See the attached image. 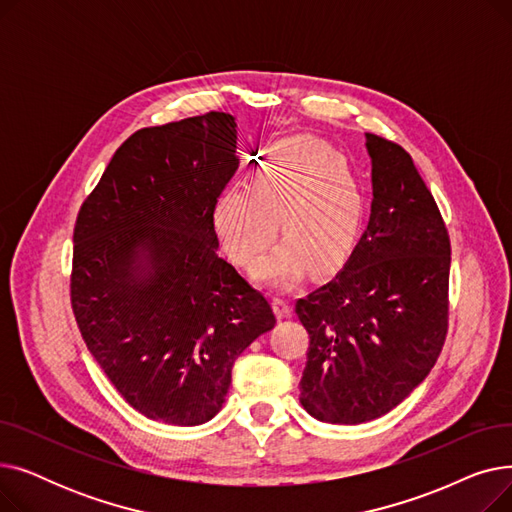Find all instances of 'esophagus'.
Returning a JSON list of instances; mask_svg holds the SVG:
<instances>
[{"mask_svg": "<svg viewBox=\"0 0 512 512\" xmlns=\"http://www.w3.org/2000/svg\"><path fill=\"white\" fill-rule=\"evenodd\" d=\"M274 311H276V315H278L280 319H284V317L290 315L292 305H290V301H288L286 297H274Z\"/></svg>", "mask_w": 512, "mask_h": 512, "instance_id": "obj_1", "label": "esophagus"}]
</instances>
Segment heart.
<instances>
[{"label": "heart", "instance_id": "heart-1", "mask_svg": "<svg viewBox=\"0 0 512 512\" xmlns=\"http://www.w3.org/2000/svg\"><path fill=\"white\" fill-rule=\"evenodd\" d=\"M279 224H275V220ZM365 220V193L353 168L324 141L292 137L267 153L253 188L234 184L213 207V226L240 267H255L280 234L286 238L263 259L257 278L290 286L305 270H328L353 249Z\"/></svg>", "mask_w": 512, "mask_h": 512}]
</instances>
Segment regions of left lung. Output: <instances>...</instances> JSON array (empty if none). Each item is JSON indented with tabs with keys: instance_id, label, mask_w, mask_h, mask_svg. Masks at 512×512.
<instances>
[{
	"instance_id": "left-lung-1",
	"label": "left lung",
	"mask_w": 512,
	"mask_h": 512,
	"mask_svg": "<svg viewBox=\"0 0 512 512\" xmlns=\"http://www.w3.org/2000/svg\"><path fill=\"white\" fill-rule=\"evenodd\" d=\"M373 203L342 270L294 303L309 332L301 405L357 425L400 405L436 365L448 332L450 238L400 145L365 132Z\"/></svg>"
}]
</instances>
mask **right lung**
Returning a JSON list of instances; mask_svg holds the SVG:
<instances>
[{
  "label": "right lung",
  "mask_w": 512,
  "mask_h": 512,
  "mask_svg": "<svg viewBox=\"0 0 512 512\" xmlns=\"http://www.w3.org/2000/svg\"><path fill=\"white\" fill-rule=\"evenodd\" d=\"M238 168L224 112L141 128L74 224L70 303L89 353L141 415L199 425L272 305L218 257L213 207Z\"/></svg>",
  "instance_id": "add662e5"
}]
</instances>
